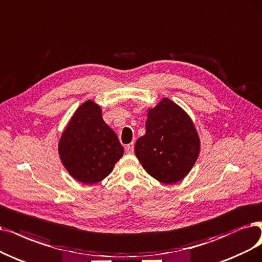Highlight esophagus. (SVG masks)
Instances as JSON below:
<instances>
[{
	"label": "esophagus",
	"mask_w": 262,
	"mask_h": 262,
	"mask_svg": "<svg viewBox=\"0 0 262 262\" xmlns=\"http://www.w3.org/2000/svg\"><path fill=\"white\" fill-rule=\"evenodd\" d=\"M124 150L127 154H133L134 151V144L133 143H130L128 145L124 146Z\"/></svg>",
	"instance_id": "obj_1"
}]
</instances>
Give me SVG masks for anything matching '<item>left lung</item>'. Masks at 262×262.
I'll list each match as a JSON object with an SVG mask.
<instances>
[{
  "label": "left lung",
  "instance_id": "1",
  "mask_svg": "<svg viewBox=\"0 0 262 262\" xmlns=\"http://www.w3.org/2000/svg\"><path fill=\"white\" fill-rule=\"evenodd\" d=\"M146 133L135 144V155L149 175L164 184H175L191 170L200 141L187 114L163 99L148 111Z\"/></svg>",
  "mask_w": 262,
  "mask_h": 262
}]
</instances>
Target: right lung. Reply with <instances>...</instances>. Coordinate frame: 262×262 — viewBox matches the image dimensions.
I'll return each mask as SVG.
<instances>
[{"instance_id": "obj_1", "label": "right lung", "mask_w": 262, "mask_h": 262, "mask_svg": "<svg viewBox=\"0 0 262 262\" xmlns=\"http://www.w3.org/2000/svg\"><path fill=\"white\" fill-rule=\"evenodd\" d=\"M68 172L78 182L96 184L113 171L123 155L116 133L104 122L100 106L87 101L76 111L59 143Z\"/></svg>"}]
</instances>
